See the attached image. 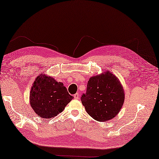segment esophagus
I'll return each instance as SVG.
<instances>
[{"label":"esophagus","mask_w":159,"mask_h":159,"mask_svg":"<svg viewBox=\"0 0 159 159\" xmlns=\"http://www.w3.org/2000/svg\"><path fill=\"white\" fill-rule=\"evenodd\" d=\"M74 99H76V100L79 99V93H76L74 94Z\"/></svg>","instance_id":"obj_1"}]
</instances>
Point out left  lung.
I'll return each mask as SVG.
<instances>
[{
    "label": "left lung",
    "instance_id": "1",
    "mask_svg": "<svg viewBox=\"0 0 159 159\" xmlns=\"http://www.w3.org/2000/svg\"><path fill=\"white\" fill-rule=\"evenodd\" d=\"M124 89L109 71L91 77L80 98L87 113L98 121H107L120 112L124 102Z\"/></svg>",
    "mask_w": 159,
    "mask_h": 159
}]
</instances>
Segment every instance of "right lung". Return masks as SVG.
I'll use <instances>...</instances> for the list:
<instances>
[{
  "instance_id": "right-lung-1",
  "label": "right lung",
  "mask_w": 159,
  "mask_h": 159,
  "mask_svg": "<svg viewBox=\"0 0 159 159\" xmlns=\"http://www.w3.org/2000/svg\"><path fill=\"white\" fill-rule=\"evenodd\" d=\"M72 98L63 83L42 74L36 78L30 92L33 109L38 116L47 119L61 113Z\"/></svg>"
}]
</instances>
